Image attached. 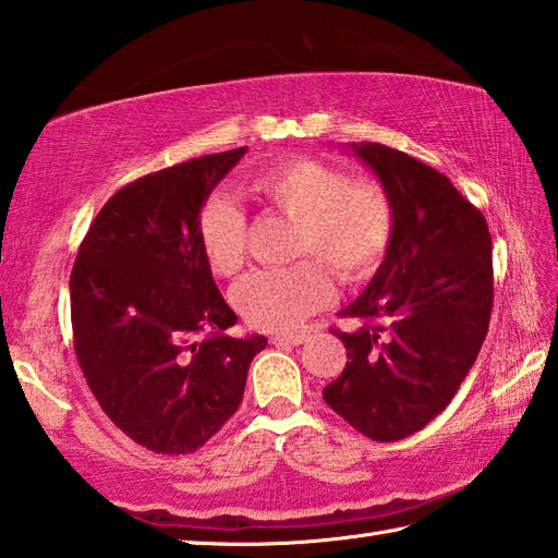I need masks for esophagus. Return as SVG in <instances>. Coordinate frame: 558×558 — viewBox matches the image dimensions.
<instances>
[{
	"mask_svg": "<svg viewBox=\"0 0 558 558\" xmlns=\"http://www.w3.org/2000/svg\"><path fill=\"white\" fill-rule=\"evenodd\" d=\"M306 333H286V336H270L272 345H302Z\"/></svg>",
	"mask_w": 558,
	"mask_h": 558,
	"instance_id": "34e87169",
	"label": "esophagus"
}]
</instances>
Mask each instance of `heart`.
Masks as SVG:
<instances>
[{
  "instance_id": "heart-1",
  "label": "heart",
  "mask_w": 558,
  "mask_h": 558,
  "mask_svg": "<svg viewBox=\"0 0 558 558\" xmlns=\"http://www.w3.org/2000/svg\"><path fill=\"white\" fill-rule=\"evenodd\" d=\"M248 192L298 222L294 256H318L342 282L369 278L381 266L396 232L386 189L350 180L345 170L316 158H288L260 170ZM196 236L206 264L234 276L244 264L246 218L232 201L213 196L198 213ZM333 298V282L318 260L280 270H256L232 292L244 322L258 330H292Z\"/></svg>"
}]
</instances>
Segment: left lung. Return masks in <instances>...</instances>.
<instances>
[{
	"mask_svg": "<svg viewBox=\"0 0 558 558\" xmlns=\"http://www.w3.org/2000/svg\"><path fill=\"white\" fill-rule=\"evenodd\" d=\"M396 210L384 264L333 333L348 364L324 400L374 441H398L429 424L475 364L494 304L492 236L482 213L446 174L381 144H352Z\"/></svg>",
	"mask_w": 558,
	"mask_h": 558,
	"instance_id": "1",
	"label": "left lung"
}]
</instances>
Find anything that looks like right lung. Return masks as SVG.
Instances as JSON below:
<instances>
[{
	"mask_svg": "<svg viewBox=\"0 0 558 558\" xmlns=\"http://www.w3.org/2000/svg\"><path fill=\"white\" fill-rule=\"evenodd\" d=\"M246 148L122 186L90 222L71 270L81 372L105 414L156 453L186 456L240 408L264 336L230 338L236 314L201 254L196 222Z\"/></svg>",
	"mask_w": 558,
	"mask_h": 558,
	"instance_id": "obj_1",
	"label": "right lung"
}]
</instances>
